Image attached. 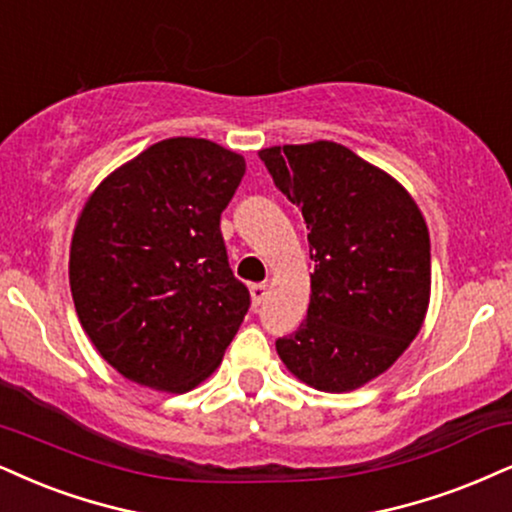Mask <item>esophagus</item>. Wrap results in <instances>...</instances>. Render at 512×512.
<instances>
[{
    "label": "esophagus",
    "mask_w": 512,
    "mask_h": 512,
    "mask_svg": "<svg viewBox=\"0 0 512 512\" xmlns=\"http://www.w3.org/2000/svg\"><path fill=\"white\" fill-rule=\"evenodd\" d=\"M249 292H251V301H254V306H261L263 301H266L268 282H256V285L249 287Z\"/></svg>",
    "instance_id": "esophagus-1"
}]
</instances>
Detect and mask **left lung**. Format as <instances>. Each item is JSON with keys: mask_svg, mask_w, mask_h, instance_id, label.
<instances>
[{"mask_svg": "<svg viewBox=\"0 0 512 512\" xmlns=\"http://www.w3.org/2000/svg\"><path fill=\"white\" fill-rule=\"evenodd\" d=\"M275 187L308 227L311 304L275 342L308 387L342 394L394 365L430 306V232L413 197L337 142L258 151Z\"/></svg>", "mask_w": 512, "mask_h": 512, "instance_id": "1", "label": "left lung"}]
</instances>
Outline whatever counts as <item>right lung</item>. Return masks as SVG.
<instances>
[{"mask_svg":"<svg viewBox=\"0 0 512 512\" xmlns=\"http://www.w3.org/2000/svg\"><path fill=\"white\" fill-rule=\"evenodd\" d=\"M244 170V156L216 142L170 137L113 170L82 208L73 304L128 380L182 394L223 361L251 304L220 232Z\"/></svg>","mask_w":512,"mask_h":512,"instance_id":"obj_1","label":"right lung"}]
</instances>
